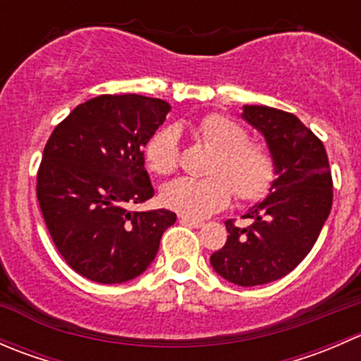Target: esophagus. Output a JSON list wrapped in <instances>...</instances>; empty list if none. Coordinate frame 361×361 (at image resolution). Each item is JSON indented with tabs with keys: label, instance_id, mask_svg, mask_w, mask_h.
Here are the masks:
<instances>
[{
	"label": "esophagus",
	"instance_id": "esophagus-1",
	"mask_svg": "<svg viewBox=\"0 0 361 361\" xmlns=\"http://www.w3.org/2000/svg\"><path fill=\"white\" fill-rule=\"evenodd\" d=\"M180 224L187 225V227H194V228L204 227V221L194 220V218H188V216H183V214H181V216H180Z\"/></svg>",
	"mask_w": 361,
	"mask_h": 361
}]
</instances>
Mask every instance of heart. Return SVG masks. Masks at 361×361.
<instances>
[{
  "instance_id": "heart-1",
  "label": "heart",
  "mask_w": 361,
  "mask_h": 361,
  "mask_svg": "<svg viewBox=\"0 0 361 361\" xmlns=\"http://www.w3.org/2000/svg\"><path fill=\"white\" fill-rule=\"evenodd\" d=\"M197 137L216 152L206 180L178 178L160 190V201L188 218H206L231 202L258 201L272 187L276 160L265 145L248 141V130L225 115L204 116L195 127ZM180 159V136L174 127L157 130L145 148V162L159 176L171 174Z\"/></svg>"
}]
</instances>
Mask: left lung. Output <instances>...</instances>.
Instances as JSON below:
<instances>
[{"instance_id": "1", "label": "left lung", "mask_w": 361, "mask_h": 361, "mask_svg": "<svg viewBox=\"0 0 361 361\" xmlns=\"http://www.w3.org/2000/svg\"><path fill=\"white\" fill-rule=\"evenodd\" d=\"M241 116L265 137L276 180L245 214L250 227L225 221L227 243L209 260L227 281L258 286L292 272L314 246L332 209V173L322 141L292 113L245 104Z\"/></svg>"}]
</instances>
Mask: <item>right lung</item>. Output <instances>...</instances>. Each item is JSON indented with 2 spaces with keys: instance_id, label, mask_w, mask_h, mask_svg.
I'll return each mask as SVG.
<instances>
[{
  "instance_id": "1",
  "label": "right lung",
  "mask_w": 361,
  "mask_h": 361,
  "mask_svg": "<svg viewBox=\"0 0 361 361\" xmlns=\"http://www.w3.org/2000/svg\"><path fill=\"white\" fill-rule=\"evenodd\" d=\"M171 104L155 97L97 96L54 129L38 171L39 209L69 267L120 285L143 274L176 221L167 209L129 211L154 197L143 148Z\"/></svg>"
}]
</instances>
